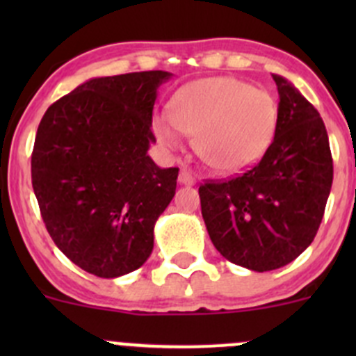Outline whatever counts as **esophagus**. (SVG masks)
<instances>
[{
  "instance_id": "1",
  "label": "esophagus",
  "mask_w": 356,
  "mask_h": 356,
  "mask_svg": "<svg viewBox=\"0 0 356 356\" xmlns=\"http://www.w3.org/2000/svg\"><path fill=\"white\" fill-rule=\"evenodd\" d=\"M179 184H182V186H195L196 184V179H195V175L191 174V170H188V168H182L181 174H179Z\"/></svg>"
}]
</instances>
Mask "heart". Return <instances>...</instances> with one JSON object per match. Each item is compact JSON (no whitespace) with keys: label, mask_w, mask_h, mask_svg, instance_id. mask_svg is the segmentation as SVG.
I'll list each match as a JSON object with an SVG mask.
<instances>
[{"label":"heart","mask_w":356,"mask_h":356,"mask_svg":"<svg viewBox=\"0 0 356 356\" xmlns=\"http://www.w3.org/2000/svg\"><path fill=\"white\" fill-rule=\"evenodd\" d=\"M274 96L234 77H204L182 86L172 111L153 120L156 138L181 148L184 134L196 136V153L217 174L250 170L264 158L277 131Z\"/></svg>","instance_id":"heart-1"}]
</instances>
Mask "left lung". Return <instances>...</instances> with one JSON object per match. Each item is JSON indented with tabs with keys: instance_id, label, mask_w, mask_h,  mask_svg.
<instances>
[{
	"instance_id": "left-lung-1",
	"label": "left lung",
	"mask_w": 356,
	"mask_h": 356,
	"mask_svg": "<svg viewBox=\"0 0 356 356\" xmlns=\"http://www.w3.org/2000/svg\"><path fill=\"white\" fill-rule=\"evenodd\" d=\"M274 141L239 177L200 186L201 215L218 253L248 270L268 272L314 241L332 186V156L321 113L286 77Z\"/></svg>"
}]
</instances>
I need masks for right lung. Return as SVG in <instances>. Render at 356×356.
<instances>
[{"label": "right lung", "instance_id": "obj_1", "mask_svg": "<svg viewBox=\"0 0 356 356\" xmlns=\"http://www.w3.org/2000/svg\"><path fill=\"white\" fill-rule=\"evenodd\" d=\"M170 72L95 77L46 110L32 152V188L49 236L82 270L103 279L141 267L179 168L148 149L158 88Z\"/></svg>", "mask_w": 356, "mask_h": 356}]
</instances>
